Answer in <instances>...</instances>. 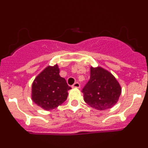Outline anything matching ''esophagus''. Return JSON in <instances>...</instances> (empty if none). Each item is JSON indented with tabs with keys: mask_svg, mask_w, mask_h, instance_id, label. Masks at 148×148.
I'll return each mask as SVG.
<instances>
[{
	"mask_svg": "<svg viewBox=\"0 0 148 148\" xmlns=\"http://www.w3.org/2000/svg\"><path fill=\"white\" fill-rule=\"evenodd\" d=\"M72 87H73V88H79V87H80V84L78 83V82H75V83H74V84L72 86Z\"/></svg>",
	"mask_w": 148,
	"mask_h": 148,
	"instance_id": "esophagus-1",
	"label": "esophagus"
}]
</instances>
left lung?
<instances>
[{
    "instance_id": "8db88e82",
    "label": "left lung",
    "mask_w": 148,
    "mask_h": 148,
    "mask_svg": "<svg viewBox=\"0 0 148 148\" xmlns=\"http://www.w3.org/2000/svg\"><path fill=\"white\" fill-rule=\"evenodd\" d=\"M84 100L98 110L112 108L117 103L121 92L118 81L104 68L90 67V78L82 90Z\"/></svg>"
}]
</instances>
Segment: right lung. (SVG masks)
Instances as JSON below:
<instances>
[{
	"label": "right lung",
	"mask_w": 148,
	"mask_h": 148,
	"mask_svg": "<svg viewBox=\"0 0 148 148\" xmlns=\"http://www.w3.org/2000/svg\"><path fill=\"white\" fill-rule=\"evenodd\" d=\"M58 64L48 66L35 78L32 85V99L45 110H51L61 105L67 99L71 87L65 78L59 75Z\"/></svg>",
	"instance_id": "1"
}]
</instances>
